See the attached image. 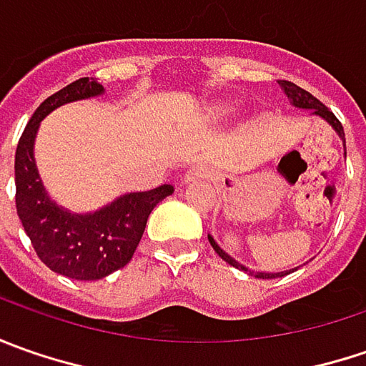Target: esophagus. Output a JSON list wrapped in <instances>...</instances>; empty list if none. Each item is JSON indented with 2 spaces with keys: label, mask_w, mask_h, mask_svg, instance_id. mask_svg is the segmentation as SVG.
<instances>
[{
  "label": "esophagus",
  "mask_w": 366,
  "mask_h": 366,
  "mask_svg": "<svg viewBox=\"0 0 366 366\" xmlns=\"http://www.w3.org/2000/svg\"><path fill=\"white\" fill-rule=\"evenodd\" d=\"M209 177V171L205 169L204 164H195V167H191L189 171L185 173V181L191 183V181H202V179H207Z\"/></svg>",
  "instance_id": "esophagus-1"
}]
</instances>
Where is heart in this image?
I'll return each instance as SVG.
<instances>
[{"label": "heart", "instance_id": "1", "mask_svg": "<svg viewBox=\"0 0 366 366\" xmlns=\"http://www.w3.org/2000/svg\"><path fill=\"white\" fill-rule=\"evenodd\" d=\"M234 112H236V106H234V104H230V102H219V104H214V106L209 107L207 116H209L212 120H224V118L232 116Z\"/></svg>", "mask_w": 366, "mask_h": 366}]
</instances>
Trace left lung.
Returning <instances> with one entry per match:
<instances>
[{
    "label": "left lung",
    "instance_id": "obj_1",
    "mask_svg": "<svg viewBox=\"0 0 366 366\" xmlns=\"http://www.w3.org/2000/svg\"><path fill=\"white\" fill-rule=\"evenodd\" d=\"M279 87L283 89V93L287 95L289 104L293 107H297V109H307L310 112V116H317V118H322L324 122H328L332 128H334V132L338 134V138L342 140V147H345V157H346V138H345V128H342V124L338 122V118L332 114L328 107L324 106L320 99H316L314 95L310 92H305L302 87H297L295 83H291V81H279ZM207 240H209V244L212 248L218 252V257L222 260H226L228 264H232L236 269H240V271H244L246 274H250V277H257V279H277V277H285V274L293 273V271H297V267L295 269H289V271H279V273H267V271H250L248 267H244L242 262H238V260L230 257L222 246L214 240V236L212 234H207Z\"/></svg>",
    "mask_w": 366,
    "mask_h": 366
}]
</instances>
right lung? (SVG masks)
<instances>
[{
    "mask_svg": "<svg viewBox=\"0 0 366 366\" xmlns=\"http://www.w3.org/2000/svg\"><path fill=\"white\" fill-rule=\"evenodd\" d=\"M106 89L83 77L36 107L16 148V209L38 259L50 271L77 281H97L132 260L150 212L173 193V185L124 193L95 212L77 214L59 205L44 187L34 159L40 122L64 104L92 99Z\"/></svg>",
    "mask_w": 366,
    "mask_h": 366,
    "instance_id": "right-lung-1",
    "label": "right lung"
}]
</instances>
